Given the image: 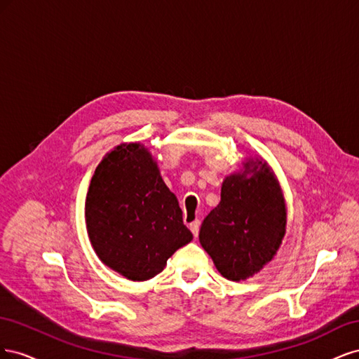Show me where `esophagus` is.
Instances as JSON below:
<instances>
[{
  "label": "esophagus",
  "instance_id": "esophagus-1",
  "mask_svg": "<svg viewBox=\"0 0 359 359\" xmlns=\"http://www.w3.org/2000/svg\"><path fill=\"white\" fill-rule=\"evenodd\" d=\"M199 227H201V222H199V220H194V222H191V223H190V231L193 232V235H194V236H198V233H199Z\"/></svg>",
  "mask_w": 359,
  "mask_h": 359
}]
</instances>
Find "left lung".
<instances>
[{
    "instance_id": "obj_1",
    "label": "left lung",
    "mask_w": 359,
    "mask_h": 359,
    "mask_svg": "<svg viewBox=\"0 0 359 359\" xmlns=\"http://www.w3.org/2000/svg\"><path fill=\"white\" fill-rule=\"evenodd\" d=\"M286 223V202L274 170L262 157H247L241 169L224 178L222 199L205 217L199 241L224 278L247 280L274 259Z\"/></svg>"
}]
</instances>
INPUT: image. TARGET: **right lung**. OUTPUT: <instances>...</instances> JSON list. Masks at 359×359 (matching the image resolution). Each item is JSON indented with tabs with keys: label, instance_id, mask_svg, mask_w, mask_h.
Masks as SVG:
<instances>
[{
	"label": "right lung",
	"instance_id": "right-lung-1",
	"mask_svg": "<svg viewBox=\"0 0 359 359\" xmlns=\"http://www.w3.org/2000/svg\"><path fill=\"white\" fill-rule=\"evenodd\" d=\"M85 222L95 255L132 281L156 277L193 240L177 196L140 142L119 144L102 158L86 193Z\"/></svg>",
	"mask_w": 359,
	"mask_h": 359
}]
</instances>
